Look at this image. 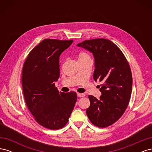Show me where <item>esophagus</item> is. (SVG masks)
<instances>
[{
    "instance_id": "34e87169",
    "label": "esophagus",
    "mask_w": 152,
    "mask_h": 152,
    "mask_svg": "<svg viewBox=\"0 0 152 152\" xmlns=\"http://www.w3.org/2000/svg\"><path fill=\"white\" fill-rule=\"evenodd\" d=\"M77 96L78 97H79V98H82V97H84L85 96V94H84V93H77Z\"/></svg>"
}]
</instances>
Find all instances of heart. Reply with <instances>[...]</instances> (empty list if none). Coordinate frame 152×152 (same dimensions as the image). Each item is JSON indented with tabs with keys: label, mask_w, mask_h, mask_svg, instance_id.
Returning a JSON list of instances; mask_svg holds the SVG:
<instances>
[{
	"label": "heart",
	"mask_w": 152,
	"mask_h": 152,
	"mask_svg": "<svg viewBox=\"0 0 152 152\" xmlns=\"http://www.w3.org/2000/svg\"><path fill=\"white\" fill-rule=\"evenodd\" d=\"M86 58H90L88 54L86 53H80L79 54V59H86Z\"/></svg>",
	"instance_id": "b5f03b06"
}]
</instances>
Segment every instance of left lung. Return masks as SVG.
I'll use <instances>...</instances> for the list:
<instances>
[{
  "instance_id": "1",
  "label": "left lung",
  "mask_w": 152,
  "mask_h": 152,
  "mask_svg": "<svg viewBox=\"0 0 152 152\" xmlns=\"http://www.w3.org/2000/svg\"><path fill=\"white\" fill-rule=\"evenodd\" d=\"M77 45L93 53V79L103 83L99 99L88 96L87 115L94 126L107 127L121 117L129 103L132 86L129 65L121 50L108 39L87 40Z\"/></svg>"
}]
</instances>
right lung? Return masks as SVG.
<instances>
[{"mask_svg":"<svg viewBox=\"0 0 152 152\" xmlns=\"http://www.w3.org/2000/svg\"><path fill=\"white\" fill-rule=\"evenodd\" d=\"M72 42L44 39L31 50L23 67L21 82L27 107L35 121L49 129L65 126L77 102L75 92L61 93L55 87L59 77V56Z\"/></svg>","mask_w":152,"mask_h":152,"instance_id":"obj_1","label":"right lung"}]
</instances>
